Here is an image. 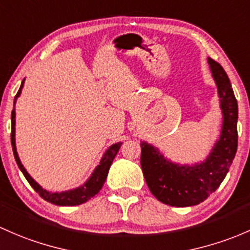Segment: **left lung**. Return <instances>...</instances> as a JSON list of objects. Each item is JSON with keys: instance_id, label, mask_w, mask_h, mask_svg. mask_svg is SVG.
<instances>
[{"instance_id": "8db88e82", "label": "left lung", "mask_w": 250, "mask_h": 250, "mask_svg": "<svg viewBox=\"0 0 250 250\" xmlns=\"http://www.w3.org/2000/svg\"><path fill=\"white\" fill-rule=\"evenodd\" d=\"M208 65L223 113L219 140L209 155L201 163L179 165L165 158L156 146L141 143V166L146 185L159 201L172 207H189L205 201L219 188L237 151V100L224 68L210 58Z\"/></svg>"}]
</instances>
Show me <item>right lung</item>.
<instances>
[{"label":"right lung","mask_w":250,"mask_h":250,"mask_svg":"<svg viewBox=\"0 0 250 250\" xmlns=\"http://www.w3.org/2000/svg\"><path fill=\"white\" fill-rule=\"evenodd\" d=\"M24 82L25 79L21 82V85H20L19 91H18L17 96L14 97V106L18 97H19L20 94H21V90L22 87H24ZM10 141H12L13 153H14L15 161H17L20 171L22 172V174H24L25 178L27 179V182L30 183L31 187H32L33 189H35V191L38 192L40 196L42 197V199H44L45 201L53 203V205H58V206H78V205H82V203L86 202L87 200L94 197L96 194H99V191L102 189L104 182H106L110 165H112L115 155H117L118 151H119L120 146L123 144V142L114 143L107 149L106 153H104V156H102L100 164L95 167L91 176L89 177V179H87L83 185L76 188V189L66 190V191L51 192V191H48V190L43 189V188L41 187V185L38 184V183L36 182L29 173H27V171L25 169V167L22 166L21 161H20L19 155H18V151H17V146H15V109L12 110V133H10Z\"/></svg>","instance_id":"1"}]
</instances>
